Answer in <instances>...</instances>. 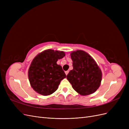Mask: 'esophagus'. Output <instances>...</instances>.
I'll use <instances>...</instances> for the list:
<instances>
[{"mask_svg": "<svg viewBox=\"0 0 129 129\" xmlns=\"http://www.w3.org/2000/svg\"><path fill=\"white\" fill-rule=\"evenodd\" d=\"M68 73H69V71H66V72H65L66 75H67V74H68Z\"/></svg>", "mask_w": 129, "mask_h": 129, "instance_id": "esophagus-1", "label": "esophagus"}]
</instances>
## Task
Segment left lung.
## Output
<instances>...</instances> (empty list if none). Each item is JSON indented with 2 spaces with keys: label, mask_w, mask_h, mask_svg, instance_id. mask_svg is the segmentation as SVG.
Here are the masks:
<instances>
[{
  "label": "left lung",
  "mask_w": 129,
  "mask_h": 129,
  "mask_svg": "<svg viewBox=\"0 0 129 129\" xmlns=\"http://www.w3.org/2000/svg\"><path fill=\"white\" fill-rule=\"evenodd\" d=\"M73 69L67 75L73 88L80 95L86 96L95 92L100 87L102 71L88 53L77 50L71 53Z\"/></svg>",
  "instance_id": "8db88e82"
}]
</instances>
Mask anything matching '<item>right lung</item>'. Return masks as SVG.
Masks as SVG:
<instances>
[{"label":"right lung","instance_id":"obj_1","mask_svg":"<svg viewBox=\"0 0 129 129\" xmlns=\"http://www.w3.org/2000/svg\"><path fill=\"white\" fill-rule=\"evenodd\" d=\"M65 56L63 51L47 49L35 57L30 64L28 76L30 86L43 96L52 94L66 77L62 67L56 63Z\"/></svg>","mask_w":129,"mask_h":129}]
</instances>
